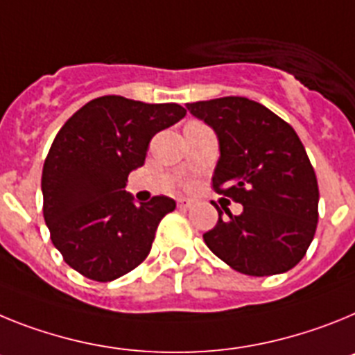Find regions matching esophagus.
Here are the masks:
<instances>
[{
    "instance_id": "esophagus-1",
    "label": "esophagus",
    "mask_w": 355,
    "mask_h": 355,
    "mask_svg": "<svg viewBox=\"0 0 355 355\" xmlns=\"http://www.w3.org/2000/svg\"><path fill=\"white\" fill-rule=\"evenodd\" d=\"M193 203H195V202H193V200H189V198H178L177 200L178 209H189Z\"/></svg>"
}]
</instances>
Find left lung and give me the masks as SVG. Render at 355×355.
I'll return each mask as SVG.
<instances>
[{
    "label": "left lung",
    "mask_w": 355,
    "mask_h": 355,
    "mask_svg": "<svg viewBox=\"0 0 355 355\" xmlns=\"http://www.w3.org/2000/svg\"><path fill=\"white\" fill-rule=\"evenodd\" d=\"M214 128L221 157L212 189L241 203L239 216L218 209V223L203 234L214 255L239 273H284L306 255L318 225V180L293 126L264 105L243 96L187 103Z\"/></svg>",
    "instance_id": "left-lung-1"
}]
</instances>
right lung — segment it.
I'll return each instance as SVG.
<instances>
[{
  "instance_id": "right-lung-1",
  "label": "right lung",
  "mask_w": 355,
  "mask_h": 355,
  "mask_svg": "<svg viewBox=\"0 0 355 355\" xmlns=\"http://www.w3.org/2000/svg\"><path fill=\"white\" fill-rule=\"evenodd\" d=\"M184 116L178 103L110 94L85 103L55 135L42 168V214L55 248L80 275L110 282L148 257L177 203L160 195L135 205L125 186L153 135Z\"/></svg>"
}]
</instances>
